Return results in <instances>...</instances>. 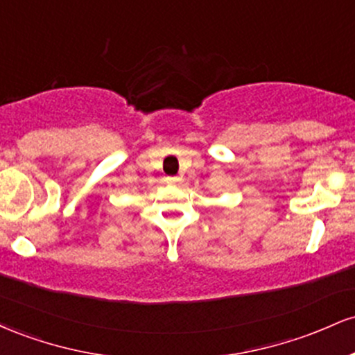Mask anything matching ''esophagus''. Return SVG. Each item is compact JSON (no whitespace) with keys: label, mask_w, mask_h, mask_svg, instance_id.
I'll return each instance as SVG.
<instances>
[{"label":"esophagus","mask_w":355,"mask_h":355,"mask_svg":"<svg viewBox=\"0 0 355 355\" xmlns=\"http://www.w3.org/2000/svg\"><path fill=\"white\" fill-rule=\"evenodd\" d=\"M166 183H168V185H180L182 178L180 177H166Z\"/></svg>","instance_id":"1"}]
</instances>
